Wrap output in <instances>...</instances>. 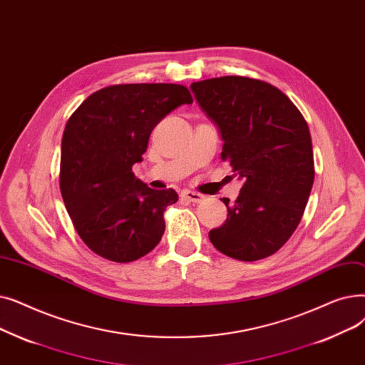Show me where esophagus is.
<instances>
[{
	"instance_id": "1",
	"label": "esophagus",
	"mask_w": 365,
	"mask_h": 365,
	"mask_svg": "<svg viewBox=\"0 0 365 365\" xmlns=\"http://www.w3.org/2000/svg\"><path fill=\"white\" fill-rule=\"evenodd\" d=\"M185 200L188 202H193V203H200L202 200H205V196L197 193V192H192V190H184L182 195H181Z\"/></svg>"
}]
</instances>
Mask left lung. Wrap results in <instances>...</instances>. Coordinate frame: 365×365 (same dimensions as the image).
<instances>
[{"label": "left lung", "mask_w": 365, "mask_h": 365, "mask_svg": "<svg viewBox=\"0 0 365 365\" xmlns=\"http://www.w3.org/2000/svg\"><path fill=\"white\" fill-rule=\"evenodd\" d=\"M199 107L224 143L221 159L245 180L227 220L210 232L212 245L242 262L274 254L303 217L315 178L307 123L274 86L225 76L192 83Z\"/></svg>", "instance_id": "left-lung-1"}]
</instances>
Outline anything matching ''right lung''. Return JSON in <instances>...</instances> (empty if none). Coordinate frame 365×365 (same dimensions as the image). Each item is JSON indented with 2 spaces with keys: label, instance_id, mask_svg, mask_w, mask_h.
I'll use <instances>...</instances> for the list:
<instances>
[{
  "label": "right lung",
  "instance_id": "obj_1",
  "mask_svg": "<svg viewBox=\"0 0 365 365\" xmlns=\"http://www.w3.org/2000/svg\"><path fill=\"white\" fill-rule=\"evenodd\" d=\"M193 103L181 84H117L92 93L62 136L61 193L83 242L115 263L144 257L165 233L163 212L175 190L135 177L151 130L170 111Z\"/></svg>",
  "mask_w": 365,
  "mask_h": 365
}]
</instances>
